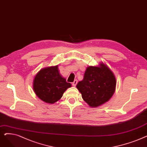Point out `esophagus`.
I'll return each mask as SVG.
<instances>
[{
	"instance_id": "esophagus-1",
	"label": "esophagus",
	"mask_w": 147,
	"mask_h": 147,
	"mask_svg": "<svg viewBox=\"0 0 147 147\" xmlns=\"http://www.w3.org/2000/svg\"><path fill=\"white\" fill-rule=\"evenodd\" d=\"M78 80H74V82L72 83V85H73V86H76V84H78Z\"/></svg>"
}]
</instances>
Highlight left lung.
Returning <instances> with one entry per match:
<instances>
[{
	"label": "left lung",
	"mask_w": 147,
	"mask_h": 147,
	"mask_svg": "<svg viewBox=\"0 0 147 147\" xmlns=\"http://www.w3.org/2000/svg\"><path fill=\"white\" fill-rule=\"evenodd\" d=\"M116 80L110 68L104 64L100 67L89 66L83 80L77 84L83 100L91 107L107 102L114 93Z\"/></svg>",
	"instance_id": "1"
}]
</instances>
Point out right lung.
Here are the masks:
<instances>
[{
    "label": "right lung",
    "mask_w": 147,
    "mask_h": 147,
    "mask_svg": "<svg viewBox=\"0 0 147 147\" xmlns=\"http://www.w3.org/2000/svg\"><path fill=\"white\" fill-rule=\"evenodd\" d=\"M71 86L59 74L58 65L41 69L35 76L33 82V89L36 95L48 104L58 101Z\"/></svg>",
    "instance_id": "1"
}]
</instances>
